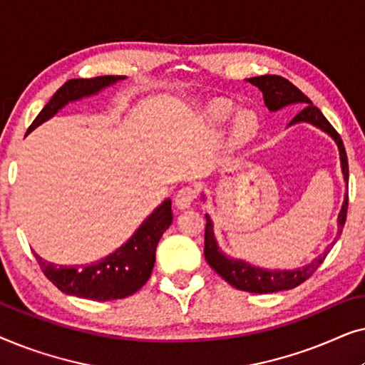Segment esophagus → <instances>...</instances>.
Listing matches in <instances>:
<instances>
[{"label":"esophagus","instance_id":"1","mask_svg":"<svg viewBox=\"0 0 365 365\" xmlns=\"http://www.w3.org/2000/svg\"><path fill=\"white\" fill-rule=\"evenodd\" d=\"M194 197H196V192L192 187H181L174 196V204L178 209H187L192 204Z\"/></svg>","mask_w":365,"mask_h":365}]
</instances>
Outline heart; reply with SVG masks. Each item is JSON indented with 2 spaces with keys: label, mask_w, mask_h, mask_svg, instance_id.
<instances>
[{
  "label": "heart",
  "mask_w": 365,
  "mask_h": 365,
  "mask_svg": "<svg viewBox=\"0 0 365 365\" xmlns=\"http://www.w3.org/2000/svg\"><path fill=\"white\" fill-rule=\"evenodd\" d=\"M232 108L229 104H214L212 108H209L207 116L214 123H221L226 119L229 114H231ZM254 128H256V121H254V116L249 113H239L232 121V134H231V143L232 144H241L246 141V139L251 136Z\"/></svg>",
  "instance_id": "heart-1"
}]
</instances>
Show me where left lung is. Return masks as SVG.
I'll return each mask as SVG.
<instances>
[{
  "label": "left lung",
  "instance_id": "1",
  "mask_svg": "<svg viewBox=\"0 0 365 365\" xmlns=\"http://www.w3.org/2000/svg\"><path fill=\"white\" fill-rule=\"evenodd\" d=\"M249 83L257 86L262 91L264 103L269 111H277L284 106H289V104H297V106H302L301 111L297 113V116L289 123H311L314 126L322 129L324 133H327L334 141L337 143L339 154H341V166H342V174L346 182L349 181V164H347V154L346 148H344V143L341 136L336 129L332 128V124L327 121L326 116L321 113V109L316 108L312 104L311 99H309L306 94H304L301 89L294 86L291 81H287L286 78L276 76V74H266V76H257V78H249ZM347 204H349V196L346 194V199H344L342 209L339 212V236H341L344 224H346L347 217ZM336 242V241H334ZM334 242L331 246H334ZM331 251V247H327L321 256L314 259L311 264L307 266L294 269V271H279V269H274V271H269V269L256 267L251 266L249 262H244L241 259H232L227 257L221 249H219L216 237H214L212 231V221L211 217L206 214V232H204V257L209 266H211L214 271H216L219 276H221L224 281L231 284L232 287L239 289V291L246 292H254V294H269V292H279V291H287V289L297 287L299 284H302L306 279L312 276L314 272L317 271V267L324 262V259Z\"/></svg>",
  "mask_w": 365,
  "mask_h": 365
}]
</instances>
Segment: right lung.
I'll list each match as a JSON object with an SVG mask.
<instances>
[{
  "label": "right lung",
  "instance_id": "right-lung-1",
  "mask_svg": "<svg viewBox=\"0 0 365 365\" xmlns=\"http://www.w3.org/2000/svg\"><path fill=\"white\" fill-rule=\"evenodd\" d=\"M121 79H124V76L69 79L41 109V113L28 128V133L53 118L68 103L93 96ZM171 199H166L161 206L154 209V212L149 214V217L138 227L131 239H128L121 247L96 262L84 264V266H58V264L44 261L36 252H34V257L44 276L68 296L99 302L124 299L139 291L151 277L158 242L163 232L171 226Z\"/></svg>",
  "mask_w": 365,
  "mask_h": 365
}]
</instances>
